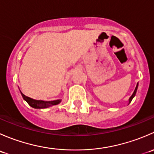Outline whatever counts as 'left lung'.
<instances>
[{"mask_svg":"<svg viewBox=\"0 0 154 154\" xmlns=\"http://www.w3.org/2000/svg\"><path fill=\"white\" fill-rule=\"evenodd\" d=\"M137 88H138V83H137V85H136V88H135L134 91H133V94H132L131 97H130V99H129V103H130V102L132 101V100H133V98L135 97V95H136V91H137Z\"/></svg>","mask_w":154,"mask_h":154,"instance_id":"obj_1","label":"left lung"}]
</instances>
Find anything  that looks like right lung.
I'll return each instance as SVG.
<instances>
[{
  "label": "right lung",
  "mask_w": 154,
  "mask_h": 154,
  "mask_svg": "<svg viewBox=\"0 0 154 154\" xmlns=\"http://www.w3.org/2000/svg\"><path fill=\"white\" fill-rule=\"evenodd\" d=\"M21 94L22 95L23 98L25 101H27V103L32 108L35 109H45V108H48V107H50L51 106H54V105H57L61 102V100H52V101H44V100H34V99L30 98V97H27V96L24 95L23 93Z\"/></svg>",
  "instance_id": "add662e5"
}]
</instances>
